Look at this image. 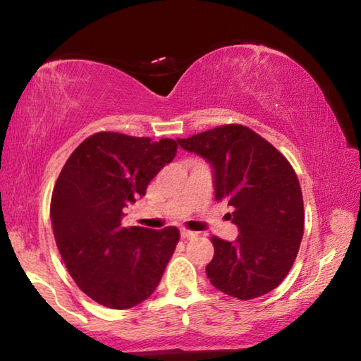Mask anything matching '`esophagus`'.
Segmentation results:
<instances>
[{"instance_id": "obj_1", "label": "esophagus", "mask_w": 361, "mask_h": 361, "mask_svg": "<svg viewBox=\"0 0 361 361\" xmlns=\"http://www.w3.org/2000/svg\"><path fill=\"white\" fill-rule=\"evenodd\" d=\"M180 234H181V239H194V237L197 235V234H195V232L188 231V229H181Z\"/></svg>"}]
</instances>
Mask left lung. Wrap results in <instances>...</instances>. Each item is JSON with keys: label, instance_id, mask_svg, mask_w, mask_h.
Here are the masks:
<instances>
[{"label": "left lung", "instance_id": "1", "mask_svg": "<svg viewBox=\"0 0 361 361\" xmlns=\"http://www.w3.org/2000/svg\"><path fill=\"white\" fill-rule=\"evenodd\" d=\"M176 142L210 164L215 197L228 200L239 229L232 242L212 237L215 255L205 269L210 283L239 299L272 291L290 272L304 232L302 192L290 162L239 124Z\"/></svg>", "mask_w": 361, "mask_h": 361}]
</instances>
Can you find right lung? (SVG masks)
Listing matches in <instances>:
<instances>
[{"instance_id": "add662e5", "label": "right lung", "mask_w": 361, "mask_h": 361, "mask_svg": "<svg viewBox=\"0 0 361 361\" xmlns=\"http://www.w3.org/2000/svg\"><path fill=\"white\" fill-rule=\"evenodd\" d=\"M176 142L100 132L73 151L59 175L51 221L76 285L109 309H130L154 293L180 232L124 228V209L173 161Z\"/></svg>"}]
</instances>
